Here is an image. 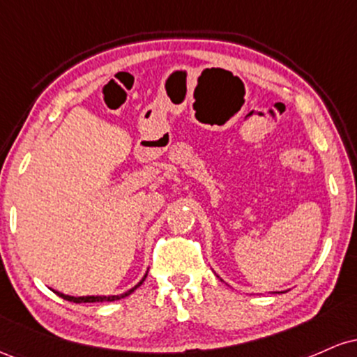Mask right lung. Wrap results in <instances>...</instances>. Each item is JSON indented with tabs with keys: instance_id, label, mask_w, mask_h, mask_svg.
<instances>
[{
	"instance_id": "obj_1",
	"label": "right lung",
	"mask_w": 357,
	"mask_h": 357,
	"mask_svg": "<svg viewBox=\"0 0 357 357\" xmlns=\"http://www.w3.org/2000/svg\"><path fill=\"white\" fill-rule=\"evenodd\" d=\"M146 278V277H144ZM144 278H142L141 282H139V284L134 287V289H130L129 292H126V294H122V296H109V297H102V296H90V297H70V296H63V294H60V292H55V294H59V296L61 297V298H65V301H68V302H75V304H82V302H114V301H119V298H124V297H127V296H130V294L134 292V290L137 289L139 285L142 284V282H144Z\"/></svg>"
}]
</instances>
